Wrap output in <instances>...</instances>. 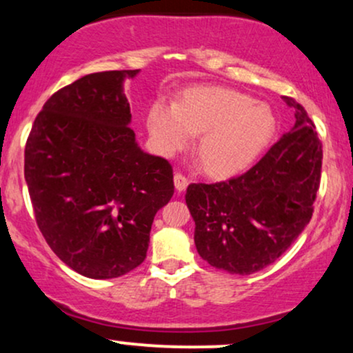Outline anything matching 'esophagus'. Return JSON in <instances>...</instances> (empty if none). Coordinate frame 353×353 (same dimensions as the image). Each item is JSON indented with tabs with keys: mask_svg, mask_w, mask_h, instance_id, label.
I'll list each match as a JSON object with an SVG mask.
<instances>
[{
	"mask_svg": "<svg viewBox=\"0 0 353 353\" xmlns=\"http://www.w3.org/2000/svg\"><path fill=\"white\" fill-rule=\"evenodd\" d=\"M174 185H176L177 192H182V190H185V188L189 185V179L184 174L176 172V176H174Z\"/></svg>",
	"mask_w": 353,
	"mask_h": 353,
	"instance_id": "1",
	"label": "esophagus"
}]
</instances>
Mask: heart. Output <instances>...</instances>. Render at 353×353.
I'll return each instance as SVG.
<instances>
[{"instance_id": "b5f03b06", "label": "heart", "mask_w": 353, "mask_h": 353, "mask_svg": "<svg viewBox=\"0 0 353 353\" xmlns=\"http://www.w3.org/2000/svg\"><path fill=\"white\" fill-rule=\"evenodd\" d=\"M148 128L165 156L184 151L201 134L197 152L208 174L232 177L249 169L277 131L265 103L228 88H190L177 103L159 99L149 108Z\"/></svg>"}]
</instances>
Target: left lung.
<instances>
[{"mask_svg":"<svg viewBox=\"0 0 353 353\" xmlns=\"http://www.w3.org/2000/svg\"><path fill=\"white\" fill-rule=\"evenodd\" d=\"M295 124L242 176L190 184L185 204L197 252L216 269L249 275L277 261L309 224L322 171V143L292 98Z\"/></svg>","mask_w":353,"mask_h":353,"instance_id":"obj_1","label":"left lung"}]
</instances>
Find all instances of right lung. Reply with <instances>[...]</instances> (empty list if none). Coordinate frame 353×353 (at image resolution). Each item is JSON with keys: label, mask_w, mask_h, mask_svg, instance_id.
<instances>
[{"label": "right lung", "mask_w": 353, "mask_h": 353, "mask_svg": "<svg viewBox=\"0 0 353 353\" xmlns=\"http://www.w3.org/2000/svg\"><path fill=\"white\" fill-rule=\"evenodd\" d=\"M92 72L59 89L36 116L24 179L36 224L61 261L89 279L141 265L154 216L174 194L172 168L136 143L124 79Z\"/></svg>", "instance_id": "add662e5"}]
</instances>
